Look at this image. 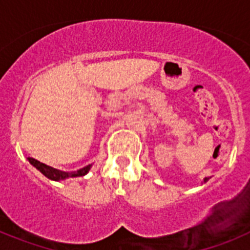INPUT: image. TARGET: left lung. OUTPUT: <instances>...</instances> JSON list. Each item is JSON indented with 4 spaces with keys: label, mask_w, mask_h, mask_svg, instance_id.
<instances>
[{
    "label": "left lung",
    "mask_w": 250,
    "mask_h": 250,
    "mask_svg": "<svg viewBox=\"0 0 250 250\" xmlns=\"http://www.w3.org/2000/svg\"><path fill=\"white\" fill-rule=\"evenodd\" d=\"M209 180V178H204V183H207Z\"/></svg>",
    "instance_id": "1"
}]
</instances>
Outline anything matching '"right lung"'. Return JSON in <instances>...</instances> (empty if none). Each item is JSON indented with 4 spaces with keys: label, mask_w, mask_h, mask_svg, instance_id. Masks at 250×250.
Segmentation results:
<instances>
[{
    "label": "right lung",
    "mask_w": 250,
    "mask_h": 250,
    "mask_svg": "<svg viewBox=\"0 0 250 250\" xmlns=\"http://www.w3.org/2000/svg\"><path fill=\"white\" fill-rule=\"evenodd\" d=\"M27 160L30 161V164L32 167H36L40 173L43 174L46 178H48L50 180H54V182H61V180H65L68 178H77V176H83L89 173V170L91 169L92 165H86L83 169H79L76 171H62V170L55 169L52 167H48V165L43 164L41 161L36 160L34 158H27Z\"/></svg>",
    "instance_id": "right-lung-1"
}]
</instances>
